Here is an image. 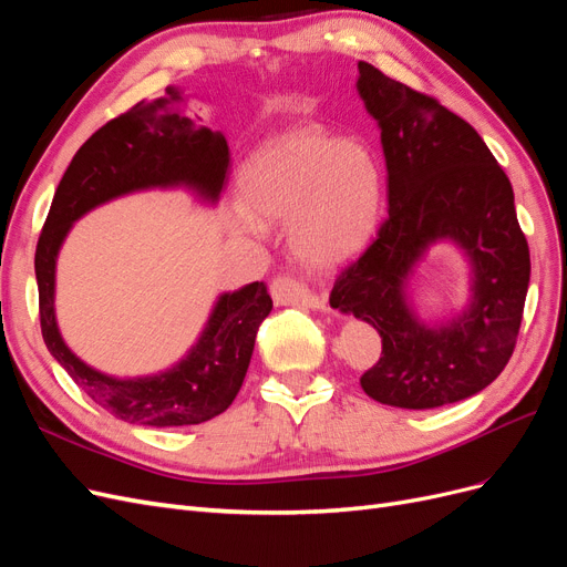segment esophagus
Listing matches in <instances>:
<instances>
[{"label":"esophagus","instance_id":"34e87169","mask_svg":"<svg viewBox=\"0 0 567 567\" xmlns=\"http://www.w3.org/2000/svg\"><path fill=\"white\" fill-rule=\"evenodd\" d=\"M271 298L277 305H300V307H310V310H329V305L317 293H312L305 284L290 279V277H279L271 284Z\"/></svg>","mask_w":567,"mask_h":567}]
</instances>
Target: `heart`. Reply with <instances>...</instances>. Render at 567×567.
I'll return each mask as SVG.
<instances>
[{
	"label": "heart",
	"mask_w": 567,
	"mask_h": 567,
	"mask_svg": "<svg viewBox=\"0 0 567 567\" xmlns=\"http://www.w3.org/2000/svg\"><path fill=\"white\" fill-rule=\"evenodd\" d=\"M248 208L234 225L262 234V221H290L288 244L300 262L336 267L362 250L379 225L383 173L373 153L340 136L298 130L267 144L241 175Z\"/></svg>",
	"instance_id": "1"
}]
</instances>
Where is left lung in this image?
Masks as SVG:
<instances>
[{"mask_svg": "<svg viewBox=\"0 0 567 567\" xmlns=\"http://www.w3.org/2000/svg\"><path fill=\"white\" fill-rule=\"evenodd\" d=\"M357 92L381 127L388 219L340 271L331 307L371 323L381 359L359 383L371 400L435 409L485 390L516 348L529 248L513 186L466 120L437 99L359 61ZM456 243L472 262V300L444 324H423L405 288L426 248Z\"/></svg>", "mask_w": 567, "mask_h": 567, "instance_id": "8db88e82", "label": "left lung"}]
</instances>
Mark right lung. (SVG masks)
<instances>
[{"instance_id": "obj_1", "label": "right lung", "mask_w": 567, "mask_h": 567, "mask_svg": "<svg viewBox=\"0 0 567 567\" xmlns=\"http://www.w3.org/2000/svg\"><path fill=\"white\" fill-rule=\"evenodd\" d=\"M140 101L80 146L51 200L35 250L42 338L68 375L120 421L153 427L196 425L225 411L238 394L255 336L271 312L262 281L221 293L196 346L173 369L142 379H115L82 362L65 346L54 310L56 257L73 221L96 205L146 188L186 186L217 203L229 175V146L219 132L175 109L177 87Z\"/></svg>"}]
</instances>
